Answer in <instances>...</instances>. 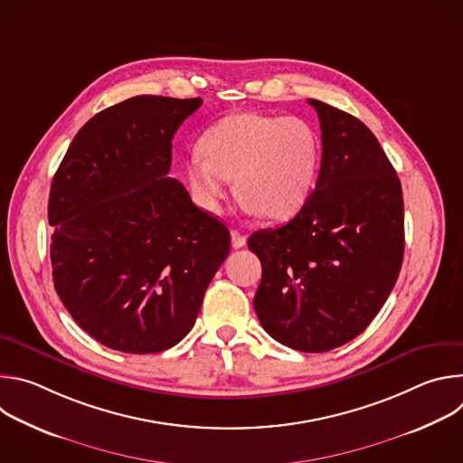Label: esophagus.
I'll list each match as a JSON object with an SVG mask.
<instances>
[{
    "label": "esophagus",
    "instance_id": "34e87169",
    "mask_svg": "<svg viewBox=\"0 0 463 463\" xmlns=\"http://www.w3.org/2000/svg\"><path fill=\"white\" fill-rule=\"evenodd\" d=\"M231 240H232V247H234V249H240V247H243V245L247 243L245 234H241L238 229H232V231H231Z\"/></svg>",
    "mask_w": 463,
    "mask_h": 463
}]
</instances>
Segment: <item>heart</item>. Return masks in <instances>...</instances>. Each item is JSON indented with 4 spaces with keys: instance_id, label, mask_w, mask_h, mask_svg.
<instances>
[{
    "instance_id": "obj_1",
    "label": "heart",
    "mask_w": 463,
    "mask_h": 463,
    "mask_svg": "<svg viewBox=\"0 0 463 463\" xmlns=\"http://www.w3.org/2000/svg\"><path fill=\"white\" fill-rule=\"evenodd\" d=\"M320 168V141L297 117L236 113L211 128L186 157L195 205L218 214L231 179L243 205L271 222L293 218L309 200Z\"/></svg>"
}]
</instances>
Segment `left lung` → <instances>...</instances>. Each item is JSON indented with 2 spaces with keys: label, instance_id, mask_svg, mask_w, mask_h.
Here are the masks:
<instances>
[{
  "label": "left lung",
  "instance_id": "8db88e82",
  "mask_svg": "<svg viewBox=\"0 0 463 463\" xmlns=\"http://www.w3.org/2000/svg\"><path fill=\"white\" fill-rule=\"evenodd\" d=\"M320 120L315 190L279 229L250 234L261 261L254 311L263 329L298 352H329L379 313L405 250L403 190L372 131L354 115L307 100Z\"/></svg>",
  "mask_w": 463,
  "mask_h": 463
}]
</instances>
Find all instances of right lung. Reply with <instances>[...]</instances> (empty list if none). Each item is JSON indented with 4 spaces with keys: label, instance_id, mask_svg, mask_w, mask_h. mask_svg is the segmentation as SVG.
I'll return each mask as SVG.
<instances>
[{
    "label": "right lung",
    "instance_id": "obj_1",
    "mask_svg": "<svg viewBox=\"0 0 463 463\" xmlns=\"http://www.w3.org/2000/svg\"><path fill=\"white\" fill-rule=\"evenodd\" d=\"M202 99L141 95L90 118L51 184L54 289L100 345L157 354L192 329L229 229L168 177L177 128Z\"/></svg>",
    "mask_w": 463,
    "mask_h": 463
}]
</instances>
